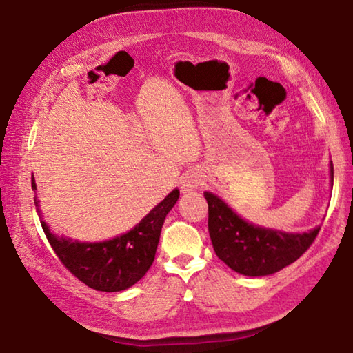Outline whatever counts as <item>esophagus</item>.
Returning <instances> with one entry per match:
<instances>
[{
	"instance_id": "obj_1",
	"label": "esophagus",
	"mask_w": 353,
	"mask_h": 353,
	"mask_svg": "<svg viewBox=\"0 0 353 353\" xmlns=\"http://www.w3.org/2000/svg\"><path fill=\"white\" fill-rule=\"evenodd\" d=\"M201 186V176L197 172H188L182 177V191L192 192L197 191Z\"/></svg>"
}]
</instances>
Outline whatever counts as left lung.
Here are the masks:
<instances>
[{
    "label": "left lung",
    "mask_w": 353,
    "mask_h": 353,
    "mask_svg": "<svg viewBox=\"0 0 353 353\" xmlns=\"http://www.w3.org/2000/svg\"><path fill=\"white\" fill-rule=\"evenodd\" d=\"M331 182L334 165L331 162ZM208 229L214 250L224 264L244 276H267L297 261L310 249L320 228L305 234L259 228L243 220L215 194L205 191Z\"/></svg>",
    "instance_id": "1"
}]
</instances>
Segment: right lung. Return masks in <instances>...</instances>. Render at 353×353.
<instances>
[{
  "instance_id": "add662e5",
  "label": "right lung",
  "mask_w": 353,
  "mask_h": 353,
  "mask_svg": "<svg viewBox=\"0 0 353 353\" xmlns=\"http://www.w3.org/2000/svg\"><path fill=\"white\" fill-rule=\"evenodd\" d=\"M32 188L36 190L34 177ZM179 196V190H172L130 232L103 243H74L51 234L45 221L41 224L57 258L79 281L97 291H123L137 283L152 267L165 216ZM34 205H39L37 199Z\"/></svg>"
}]
</instances>
